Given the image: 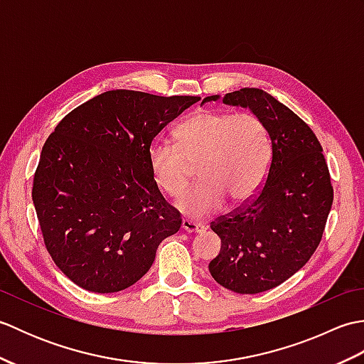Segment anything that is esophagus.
<instances>
[{
  "label": "esophagus",
  "mask_w": 364,
  "mask_h": 364,
  "mask_svg": "<svg viewBox=\"0 0 364 364\" xmlns=\"http://www.w3.org/2000/svg\"><path fill=\"white\" fill-rule=\"evenodd\" d=\"M181 228H183V231H186V233H202V231L205 230V227L202 225V223L192 222L189 219H183Z\"/></svg>",
  "instance_id": "esophagus-1"
}]
</instances>
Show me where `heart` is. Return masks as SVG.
<instances>
[{
	"mask_svg": "<svg viewBox=\"0 0 364 364\" xmlns=\"http://www.w3.org/2000/svg\"><path fill=\"white\" fill-rule=\"evenodd\" d=\"M175 144L156 142L149 151L154 184L176 198L188 189L198 166L202 183L176 203L189 218H208L228 198L242 205L264 183L272 145L269 131L257 114L202 109L175 131Z\"/></svg>",
	"mask_w": 364,
	"mask_h": 364,
	"instance_id": "1",
	"label": "heart"
}]
</instances>
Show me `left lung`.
I'll list each match as a JSON object with an SVG mask.
<instances>
[{
  "label": "left lung",
  "mask_w": 364,
  "mask_h": 364,
  "mask_svg": "<svg viewBox=\"0 0 364 364\" xmlns=\"http://www.w3.org/2000/svg\"><path fill=\"white\" fill-rule=\"evenodd\" d=\"M211 100L219 95L205 102ZM222 102L249 107L264 122L272 161L258 194L211 222L222 247L210 272L230 291L258 294L282 284L311 258L333 203V186L318 137L288 106L255 87L230 92Z\"/></svg>",
  "instance_id": "1"
}]
</instances>
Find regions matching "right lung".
Listing matches in <instances>:
<instances>
[{
    "mask_svg": "<svg viewBox=\"0 0 364 364\" xmlns=\"http://www.w3.org/2000/svg\"><path fill=\"white\" fill-rule=\"evenodd\" d=\"M200 97L107 90L67 114L42 149L33 202L46 250L98 294L129 288L181 227L149 168L153 139Z\"/></svg>",
    "mask_w": 364,
    "mask_h": 364,
    "instance_id": "obj_1",
    "label": "right lung"
}]
</instances>
